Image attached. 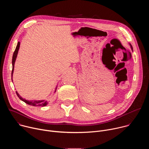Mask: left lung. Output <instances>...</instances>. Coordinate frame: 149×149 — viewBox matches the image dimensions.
I'll use <instances>...</instances> for the list:
<instances>
[{
    "instance_id": "obj_1",
    "label": "left lung",
    "mask_w": 149,
    "mask_h": 149,
    "mask_svg": "<svg viewBox=\"0 0 149 149\" xmlns=\"http://www.w3.org/2000/svg\"><path fill=\"white\" fill-rule=\"evenodd\" d=\"M130 44V47H131V48H132V49L133 50V47H132V45L130 44Z\"/></svg>"
}]
</instances>
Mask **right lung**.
Segmentation results:
<instances>
[{
	"label": "right lung",
	"instance_id": "1",
	"mask_svg": "<svg viewBox=\"0 0 149 149\" xmlns=\"http://www.w3.org/2000/svg\"><path fill=\"white\" fill-rule=\"evenodd\" d=\"M19 47H20V42H17V46L16 47V49L15 50V52L13 53V56H12V80L13 81L12 79V77H13V71H14V66H15V61H16V59L17 58V53H18V51H19ZM56 88H57V86L56 87V88H55V92L54 93L56 92ZM16 93L17 95V97L19 98L20 100H21L22 101H23L24 102H25V103H26L28 105H32V106H35V107H36V106H38V107H45V106L47 105V104H48V102L47 101H45V100H27L25 98H23L22 97H21L17 91H16Z\"/></svg>",
	"mask_w": 149,
	"mask_h": 149
}]
</instances>
